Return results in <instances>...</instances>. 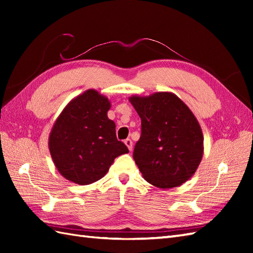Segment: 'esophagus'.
<instances>
[{"label": "esophagus", "mask_w": 253, "mask_h": 253, "mask_svg": "<svg viewBox=\"0 0 253 253\" xmlns=\"http://www.w3.org/2000/svg\"><path fill=\"white\" fill-rule=\"evenodd\" d=\"M124 142H125L128 150H129V151H131V150H132V141L130 140V139H126V140L124 141Z\"/></svg>", "instance_id": "34e87169"}]
</instances>
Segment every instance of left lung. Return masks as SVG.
<instances>
[{"label":"left lung","instance_id":"obj_1","mask_svg":"<svg viewBox=\"0 0 253 253\" xmlns=\"http://www.w3.org/2000/svg\"><path fill=\"white\" fill-rule=\"evenodd\" d=\"M129 101L141 118L133 160L143 178L162 189L184 184L196 173L203 155V135L196 116L171 92L132 95Z\"/></svg>","mask_w":253,"mask_h":253}]
</instances>
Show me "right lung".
<instances>
[{
    "instance_id": "right-lung-1",
    "label": "right lung",
    "mask_w": 253,
    "mask_h": 253,
    "mask_svg": "<svg viewBox=\"0 0 253 253\" xmlns=\"http://www.w3.org/2000/svg\"><path fill=\"white\" fill-rule=\"evenodd\" d=\"M111 102L94 89L64 107L49 136V150L58 173L78 185L101 179L115 158L128 153L118 141L115 123L107 117Z\"/></svg>"
}]
</instances>
